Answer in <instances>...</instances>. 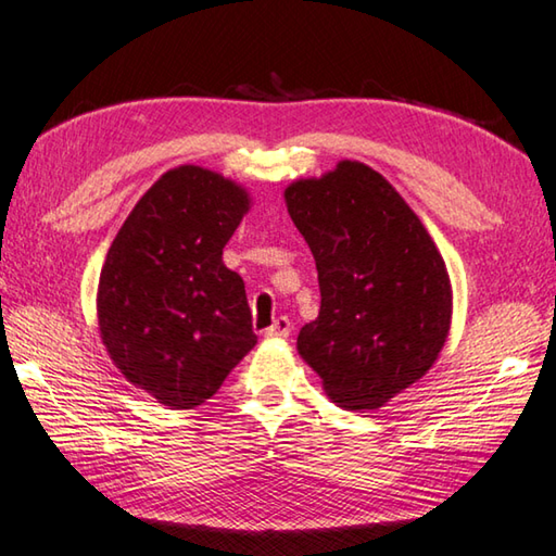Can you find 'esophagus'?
Segmentation results:
<instances>
[{
	"label": "esophagus",
	"instance_id": "esophagus-1",
	"mask_svg": "<svg viewBox=\"0 0 556 556\" xmlns=\"http://www.w3.org/2000/svg\"><path fill=\"white\" fill-rule=\"evenodd\" d=\"M267 338H289L291 336V318L289 316H279L275 318V324H271L267 331Z\"/></svg>",
	"mask_w": 556,
	"mask_h": 556
}]
</instances>
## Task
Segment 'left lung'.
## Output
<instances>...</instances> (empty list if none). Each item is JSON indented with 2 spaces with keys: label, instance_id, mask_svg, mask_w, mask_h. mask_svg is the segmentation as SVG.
Returning a JSON list of instances; mask_svg holds the SVG:
<instances>
[{
  "label": "left lung",
  "instance_id": "obj_1",
  "mask_svg": "<svg viewBox=\"0 0 556 556\" xmlns=\"http://www.w3.org/2000/svg\"><path fill=\"white\" fill-rule=\"evenodd\" d=\"M314 252L321 312L296 348L345 409H375L417 382L451 324L446 265L402 195L357 162L285 191Z\"/></svg>",
  "mask_w": 556,
  "mask_h": 556
}]
</instances>
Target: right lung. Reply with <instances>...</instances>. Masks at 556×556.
<instances>
[{
	"mask_svg": "<svg viewBox=\"0 0 556 556\" xmlns=\"http://www.w3.org/2000/svg\"><path fill=\"white\" fill-rule=\"evenodd\" d=\"M248 193L201 166H178L142 195L100 271L102 343L137 388L174 409L220 390L257 336L223 248Z\"/></svg>",
	"mask_w": 556,
	"mask_h": 556,
	"instance_id": "right-lung-1",
	"label": "right lung"
}]
</instances>
